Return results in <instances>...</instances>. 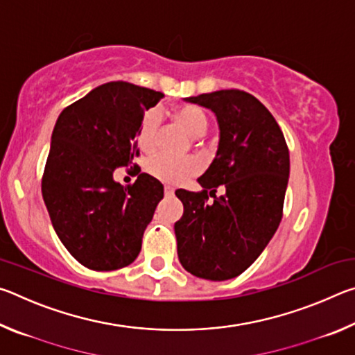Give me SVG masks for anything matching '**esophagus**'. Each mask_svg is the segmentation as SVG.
Returning a JSON list of instances; mask_svg holds the SVG:
<instances>
[{"instance_id":"obj_1","label":"esophagus","mask_w":355,"mask_h":355,"mask_svg":"<svg viewBox=\"0 0 355 355\" xmlns=\"http://www.w3.org/2000/svg\"><path fill=\"white\" fill-rule=\"evenodd\" d=\"M173 188H171V186H164V194H166V197H172L173 196Z\"/></svg>"}]
</instances>
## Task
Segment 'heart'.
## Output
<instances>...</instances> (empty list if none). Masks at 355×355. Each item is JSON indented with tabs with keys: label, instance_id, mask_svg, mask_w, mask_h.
<instances>
[{
	"label": "heart",
	"instance_id": "heart-1",
	"mask_svg": "<svg viewBox=\"0 0 355 355\" xmlns=\"http://www.w3.org/2000/svg\"><path fill=\"white\" fill-rule=\"evenodd\" d=\"M177 122L182 125L191 137H202L208 130V119L200 107L182 106L173 112ZM156 133H158V117L150 112L144 116L137 131V147L144 153H150L156 146ZM147 171L152 177L167 184H182L191 177L200 172V163L194 158H171L166 155H158L147 163Z\"/></svg>",
	"mask_w": 355,
	"mask_h": 355
}]
</instances>
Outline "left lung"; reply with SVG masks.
Returning a JSON list of instances; mask_svg holds the SVG:
<instances>
[{"label":"left lung","instance_id":"8db88e82","mask_svg":"<svg viewBox=\"0 0 355 355\" xmlns=\"http://www.w3.org/2000/svg\"><path fill=\"white\" fill-rule=\"evenodd\" d=\"M184 100L214 112L219 144L197 180L203 191H175L184 208L173 227L178 260L196 277L228 280L257 260L277 230L290 152L279 123L254 95L230 89Z\"/></svg>","mask_w":355,"mask_h":355}]
</instances>
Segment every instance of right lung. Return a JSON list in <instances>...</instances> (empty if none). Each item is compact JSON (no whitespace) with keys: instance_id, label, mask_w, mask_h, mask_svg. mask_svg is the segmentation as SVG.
<instances>
[{"instance_id":"obj_1","label":"right lung","mask_w":355,"mask_h":355,"mask_svg":"<svg viewBox=\"0 0 355 355\" xmlns=\"http://www.w3.org/2000/svg\"><path fill=\"white\" fill-rule=\"evenodd\" d=\"M164 95L125 81L92 89L59 114L51 135L42 196L56 235L71 257L94 271L136 260L142 235L164 188L148 173L133 184L114 180L131 166L144 112Z\"/></svg>"}]
</instances>
